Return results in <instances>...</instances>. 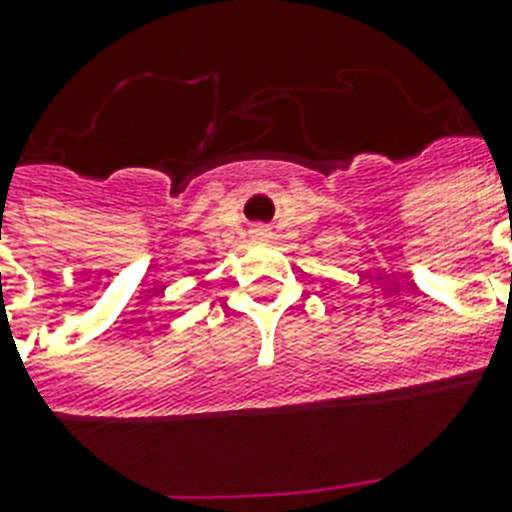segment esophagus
Returning a JSON list of instances; mask_svg holds the SVG:
<instances>
[{"label":"esophagus","mask_w":512,"mask_h":512,"mask_svg":"<svg viewBox=\"0 0 512 512\" xmlns=\"http://www.w3.org/2000/svg\"><path fill=\"white\" fill-rule=\"evenodd\" d=\"M257 231H260V233H263V228H257Z\"/></svg>","instance_id":"esophagus-1"}]
</instances>
